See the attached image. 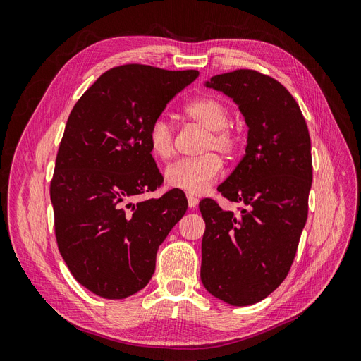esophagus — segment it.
<instances>
[{
  "label": "esophagus",
  "mask_w": 361,
  "mask_h": 361,
  "mask_svg": "<svg viewBox=\"0 0 361 361\" xmlns=\"http://www.w3.org/2000/svg\"><path fill=\"white\" fill-rule=\"evenodd\" d=\"M187 199H188L190 209H195V206L199 204V199L195 197V195H192V194H187Z\"/></svg>",
  "instance_id": "esophagus-1"
}]
</instances>
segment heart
<instances>
[{
	"label": "heart",
	"instance_id": "b5f03b06",
	"mask_svg": "<svg viewBox=\"0 0 361 361\" xmlns=\"http://www.w3.org/2000/svg\"><path fill=\"white\" fill-rule=\"evenodd\" d=\"M185 114L194 123L207 130L203 150L207 155L195 159H180L164 170V179L171 188L202 194L216 180L221 173V159L215 154L231 155L235 152L238 138L227 128L231 122L228 108L215 97H199L185 106ZM147 143L152 155L158 159H169L174 152V130L166 117H157L147 130Z\"/></svg>",
	"mask_w": 361,
	"mask_h": 361
}]
</instances>
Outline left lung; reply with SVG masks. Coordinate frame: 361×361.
<instances>
[{"mask_svg":"<svg viewBox=\"0 0 361 361\" xmlns=\"http://www.w3.org/2000/svg\"><path fill=\"white\" fill-rule=\"evenodd\" d=\"M204 87L231 97L248 133L243 159L218 187L241 212L211 199L199 204L206 223L200 277L215 298L250 305L281 285L297 253L313 178L310 135L297 101L271 76L239 69Z\"/></svg>","mask_w":361,"mask_h":361,"instance_id":"1","label":"left lung"}]
</instances>
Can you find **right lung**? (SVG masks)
Returning a JSON list of instances; mask_svg holds the SVG:
<instances>
[{"label":"right lung","mask_w":361,"mask_h":361,"mask_svg":"<svg viewBox=\"0 0 361 361\" xmlns=\"http://www.w3.org/2000/svg\"><path fill=\"white\" fill-rule=\"evenodd\" d=\"M197 76L125 64L101 75L71 111L51 180L56 236L75 280L102 298L147 285L158 247L187 212L179 190L134 200L162 183L150 123Z\"/></svg>","instance_id":"add662e5"}]
</instances>
